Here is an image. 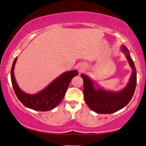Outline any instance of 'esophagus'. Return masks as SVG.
<instances>
[{
	"label": "esophagus",
	"instance_id": "34e87169",
	"mask_svg": "<svg viewBox=\"0 0 146 146\" xmlns=\"http://www.w3.org/2000/svg\"><path fill=\"white\" fill-rule=\"evenodd\" d=\"M85 69V66H83V65H81L79 66V70H80V71H83Z\"/></svg>",
	"mask_w": 146,
	"mask_h": 146
}]
</instances>
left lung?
Listing matches in <instances>:
<instances>
[{"mask_svg":"<svg viewBox=\"0 0 146 146\" xmlns=\"http://www.w3.org/2000/svg\"><path fill=\"white\" fill-rule=\"evenodd\" d=\"M121 50L126 56L132 69L128 82L122 90L118 92L106 90L88 76L81 74L83 80L85 101L89 108L98 113L110 114L120 110L129 103L134 94L137 84L136 68L126 46L122 45Z\"/></svg>","mask_w":146,"mask_h":146,"instance_id":"1","label":"left lung"}]
</instances>
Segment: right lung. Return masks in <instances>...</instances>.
<instances>
[{
    "instance_id": "obj_1",
    "label": "right lung",
    "mask_w": 146,
    "mask_h": 146,
    "mask_svg": "<svg viewBox=\"0 0 146 146\" xmlns=\"http://www.w3.org/2000/svg\"><path fill=\"white\" fill-rule=\"evenodd\" d=\"M17 60V57L14 60L11 70L13 88L19 101L25 107L34 110L46 111L56 108L63 100L72 79L78 75L76 70L65 72L39 92L27 94L20 89L15 80L14 68Z\"/></svg>"
}]
</instances>
